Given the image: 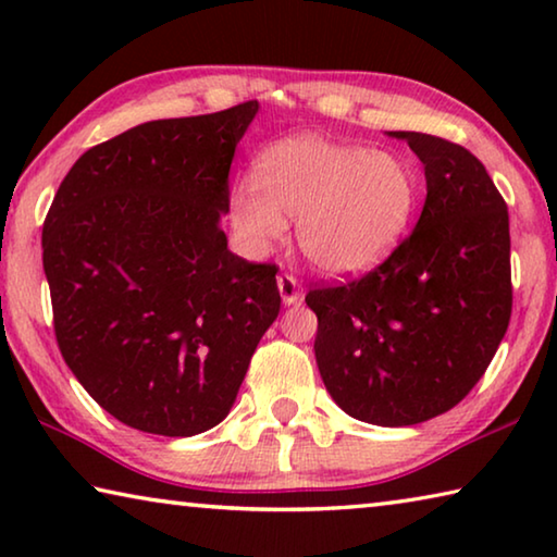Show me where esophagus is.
I'll return each instance as SVG.
<instances>
[{"mask_svg":"<svg viewBox=\"0 0 557 557\" xmlns=\"http://www.w3.org/2000/svg\"><path fill=\"white\" fill-rule=\"evenodd\" d=\"M277 289H280L282 305H285V307H289V305H297L299 297H301V287H299L297 277L287 275V272H285V275H280V277H277Z\"/></svg>","mask_w":557,"mask_h":557,"instance_id":"esophagus-1","label":"esophagus"}]
</instances>
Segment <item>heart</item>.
Masks as SVG:
<instances>
[{"instance_id": "b5f03b06", "label": "heart", "mask_w": 557, "mask_h": 557, "mask_svg": "<svg viewBox=\"0 0 557 557\" xmlns=\"http://www.w3.org/2000/svg\"><path fill=\"white\" fill-rule=\"evenodd\" d=\"M420 176L408 157L385 149L295 135L252 162V186L231 194L240 238L268 250L297 221V245L326 275H356L398 248L418 209Z\"/></svg>"}]
</instances>
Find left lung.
Here are the masks:
<instances>
[{
  "label": "left lung",
  "instance_id": "8db88e82",
  "mask_svg": "<svg viewBox=\"0 0 557 557\" xmlns=\"http://www.w3.org/2000/svg\"><path fill=\"white\" fill-rule=\"evenodd\" d=\"M405 139L425 166L428 199L410 238L361 280L307 295L314 356L346 414L418 425L465 398L511 319L508 209L484 164L422 132Z\"/></svg>",
  "mask_w": 557,
  "mask_h": 557
}]
</instances>
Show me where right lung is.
I'll return each instance as SVG.
<instances>
[{"instance_id":"1","label":"right lung","mask_w":557,"mask_h":557,"mask_svg":"<svg viewBox=\"0 0 557 557\" xmlns=\"http://www.w3.org/2000/svg\"><path fill=\"white\" fill-rule=\"evenodd\" d=\"M258 110L250 100L122 132L71 166L46 215L63 361L135 430L219 425L280 314L277 268L233 256L221 228L235 147Z\"/></svg>"}]
</instances>
